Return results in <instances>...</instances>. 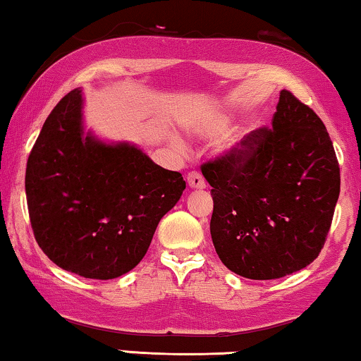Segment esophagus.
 Here are the masks:
<instances>
[{
  "label": "esophagus",
  "instance_id": "esophagus-1",
  "mask_svg": "<svg viewBox=\"0 0 361 361\" xmlns=\"http://www.w3.org/2000/svg\"><path fill=\"white\" fill-rule=\"evenodd\" d=\"M187 182H189L190 189L202 190V189H205V187H207L205 185V179H203L200 172H195V171L189 172V176H187Z\"/></svg>",
  "mask_w": 361,
  "mask_h": 361
}]
</instances>
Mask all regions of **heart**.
Returning <instances> with one entry per match:
<instances>
[{"mask_svg":"<svg viewBox=\"0 0 361 361\" xmlns=\"http://www.w3.org/2000/svg\"><path fill=\"white\" fill-rule=\"evenodd\" d=\"M229 123H231V117H229L228 114L212 112L193 118L189 125V130L193 135H197V137L213 140L221 137V135L228 130ZM249 135L250 130H239V132L229 135V137L221 143V146H219V149H221L223 153L234 156L243 154L245 153V149H247ZM176 145L182 146L180 142H176Z\"/></svg>","mask_w":361,"mask_h":361,"instance_id":"obj_1","label":"heart"}]
</instances>
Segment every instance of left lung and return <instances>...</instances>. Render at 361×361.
Returning a JSON list of instances; mask_svg holds the SVG:
<instances>
[{
    "label": "left lung",
    "instance_id": "1",
    "mask_svg": "<svg viewBox=\"0 0 361 361\" xmlns=\"http://www.w3.org/2000/svg\"><path fill=\"white\" fill-rule=\"evenodd\" d=\"M212 185L210 233L234 274L274 280L310 265L326 243L341 168L326 125L283 90L271 128L250 132L245 153L202 166Z\"/></svg>",
    "mask_w": 361,
    "mask_h": 361
}]
</instances>
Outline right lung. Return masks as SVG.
I'll return each mask as SVG.
<instances>
[{"label":"right lung","mask_w":361,"mask_h":361,"mask_svg":"<svg viewBox=\"0 0 361 361\" xmlns=\"http://www.w3.org/2000/svg\"><path fill=\"white\" fill-rule=\"evenodd\" d=\"M184 189L180 172L137 146L85 135L81 90L47 117L25 168L35 241L51 262L85 279L111 280L137 267Z\"/></svg>","instance_id":"right-lung-1"}]
</instances>
